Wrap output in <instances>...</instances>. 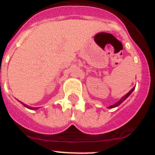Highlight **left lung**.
I'll return each mask as SVG.
<instances>
[{"label":"left lung","instance_id":"left-lung-1","mask_svg":"<svg viewBox=\"0 0 155 155\" xmlns=\"http://www.w3.org/2000/svg\"><path fill=\"white\" fill-rule=\"evenodd\" d=\"M135 87H134V88H132V89H131V91H129V93H127V94H126V95L124 96V97H123L121 98V99L120 100V101H119L118 102H116V103L114 104H112V105H111V106H109V107H108V108H116V107H117V106L120 105V104H122L123 102L125 100L127 99V98L129 96L131 95V93H132L133 91H134V89H135Z\"/></svg>","mask_w":155,"mask_h":155}]
</instances>
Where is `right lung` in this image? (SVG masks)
<instances>
[{
  "instance_id": "right-lung-1",
  "label": "right lung",
  "mask_w": 155,
  "mask_h": 155,
  "mask_svg": "<svg viewBox=\"0 0 155 155\" xmlns=\"http://www.w3.org/2000/svg\"><path fill=\"white\" fill-rule=\"evenodd\" d=\"M20 103L22 104L24 106V107H26V108H29V109H32V110H36V109H38V108H33V107H31V106H28V105H26V104H24V103H22V102L21 101H20Z\"/></svg>"
}]
</instances>
